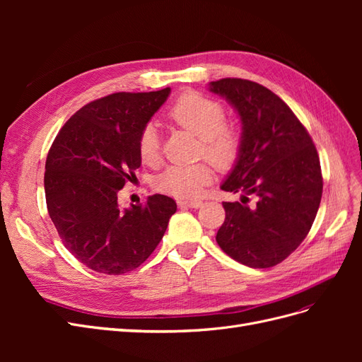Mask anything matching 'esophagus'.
<instances>
[{
    "instance_id": "obj_1",
    "label": "esophagus",
    "mask_w": 362,
    "mask_h": 362,
    "mask_svg": "<svg viewBox=\"0 0 362 362\" xmlns=\"http://www.w3.org/2000/svg\"><path fill=\"white\" fill-rule=\"evenodd\" d=\"M178 205L182 208H199L202 206V201H178Z\"/></svg>"
}]
</instances>
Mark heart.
<instances>
[{
    "label": "heart",
    "instance_id": "1",
    "mask_svg": "<svg viewBox=\"0 0 362 362\" xmlns=\"http://www.w3.org/2000/svg\"><path fill=\"white\" fill-rule=\"evenodd\" d=\"M169 117L178 127L202 140L205 157L218 168H226L237 158L242 137L234 127L225 124V108L217 101L187 92L173 103ZM139 156L148 164H154L160 158V136L152 124L145 125L139 136ZM211 181L213 169L210 164L201 163L192 166H170L156 180V187L181 199H193Z\"/></svg>",
    "mask_w": 362,
    "mask_h": 362
}]
</instances>
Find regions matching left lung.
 I'll return each mask as SVG.
<instances>
[{
    "instance_id": "1",
    "label": "left lung",
    "mask_w": 362,
    "mask_h": 362,
    "mask_svg": "<svg viewBox=\"0 0 362 362\" xmlns=\"http://www.w3.org/2000/svg\"><path fill=\"white\" fill-rule=\"evenodd\" d=\"M242 122V146L221 189L242 193L223 202L216 242L254 269L279 264L310 233L322 201L320 160L308 131L278 95L258 83L222 78L208 84ZM249 195L257 202L247 206Z\"/></svg>"
}]
</instances>
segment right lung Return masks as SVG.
<instances>
[{"instance_id":"add662e5","label":"right lung","mask_w":362,"mask_h":362,"mask_svg":"<svg viewBox=\"0 0 362 362\" xmlns=\"http://www.w3.org/2000/svg\"><path fill=\"white\" fill-rule=\"evenodd\" d=\"M170 87L119 92L80 108L54 139L45 164V198L62 242L86 267L104 275L137 269L158 246L177 202L152 194L120 208L117 193L136 180L139 136Z\"/></svg>"}]
</instances>
